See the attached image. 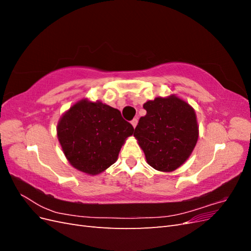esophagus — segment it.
<instances>
[{"label": "esophagus", "instance_id": "34e87169", "mask_svg": "<svg viewBox=\"0 0 251 251\" xmlns=\"http://www.w3.org/2000/svg\"><path fill=\"white\" fill-rule=\"evenodd\" d=\"M131 124H132V126H133L134 127H136V126H137V124H138V119H137V118H134V119L131 121Z\"/></svg>", "mask_w": 251, "mask_h": 251}]
</instances>
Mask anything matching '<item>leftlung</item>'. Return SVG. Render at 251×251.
<instances>
[{
	"instance_id": "obj_1",
	"label": "left lung",
	"mask_w": 251,
	"mask_h": 251,
	"mask_svg": "<svg viewBox=\"0 0 251 251\" xmlns=\"http://www.w3.org/2000/svg\"><path fill=\"white\" fill-rule=\"evenodd\" d=\"M147 115L139 119L134 136L148 163L157 171L178 169L192 154L198 140L194 109L176 96L157 97L143 104Z\"/></svg>"
}]
</instances>
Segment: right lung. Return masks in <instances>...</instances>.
<instances>
[{"instance_id": "1", "label": "right lung", "mask_w": 251, "mask_h": 251, "mask_svg": "<svg viewBox=\"0 0 251 251\" xmlns=\"http://www.w3.org/2000/svg\"><path fill=\"white\" fill-rule=\"evenodd\" d=\"M133 132V126L119 110L87 100L72 105L57 125L65 156L75 169L90 175L101 173L115 162Z\"/></svg>"}]
</instances>
